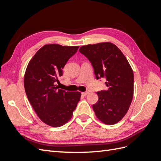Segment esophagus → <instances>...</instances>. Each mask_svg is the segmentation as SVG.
<instances>
[{
    "instance_id": "34e87169",
    "label": "esophagus",
    "mask_w": 161,
    "mask_h": 161,
    "mask_svg": "<svg viewBox=\"0 0 161 161\" xmlns=\"http://www.w3.org/2000/svg\"><path fill=\"white\" fill-rule=\"evenodd\" d=\"M88 93H89L88 92H82V95H83V96H86V95H88Z\"/></svg>"
}]
</instances>
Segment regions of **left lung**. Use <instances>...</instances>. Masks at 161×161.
Segmentation results:
<instances>
[{
    "mask_svg": "<svg viewBox=\"0 0 161 161\" xmlns=\"http://www.w3.org/2000/svg\"><path fill=\"white\" fill-rule=\"evenodd\" d=\"M93 66L97 79L105 77L107 91L97 92L98 102L92 105L102 123L115 124L127 114L133 99L134 73L124 53L114 43L102 42L79 49Z\"/></svg>",
    "mask_w": 161,
    "mask_h": 161,
    "instance_id": "8db88e82",
    "label": "left lung"
}]
</instances>
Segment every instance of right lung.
<instances>
[{"label": "right lung", "mask_w": 161, "mask_h": 161, "mask_svg": "<svg viewBox=\"0 0 161 161\" xmlns=\"http://www.w3.org/2000/svg\"><path fill=\"white\" fill-rule=\"evenodd\" d=\"M79 46L56 43L42 47L29 62L24 87L29 101L43 123L57 128L67 123L80 101V92L58 89L55 82Z\"/></svg>", "instance_id": "add662e5"}]
</instances>
